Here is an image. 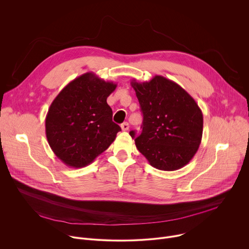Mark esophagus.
Segmentation results:
<instances>
[{"label":"esophagus","mask_w":249,"mask_h":249,"mask_svg":"<svg viewBox=\"0 0 249 249\" xmlns=\"http://www.w3.org/2000/svg\"><path fill=\"white\" fill-rule=\"evenodd\" d=\"M129 123L128 122H124L123 124H121V129L123 130V131H128L129 130Z\"/></svg>","instance_id":"obj_1"}]
</instances>
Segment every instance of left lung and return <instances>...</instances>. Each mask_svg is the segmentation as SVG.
<instances>
[{
    "label": "left lung",
    "instance_id": "obj_1",
    "mask_svg": "<svg viewBox=\"0 0 249 249\" xmlns=\"http://www.w3.org/2000/svg\"><path fill=\"white\" fill-rule=\"evenodd\" d=\"M143 112L141 135L129 134L150 164L172 171L186 165L201 144L203 114L194 98L179 85L162 76L150 82L132 80Z\"/></svg>",
    "mask_w": 249,
    "mask_h": 249
}]
</instances>
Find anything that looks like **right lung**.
I'll use <instances>...</instances> for the list:
<instances>
[{
	"mask_svg": "<svg viewBox=\"0 0 249 249\" xmlns=\"http://www.w3.org/2000/svg\"><path fill=\"white\" fill-rule=\"evenodd\" d=\"M116 87L89 72L70 82L52 101L45 119L46 138L66 165L87 166L114 142L121 128L112 121L106 99Z\"/></svg>",
	"mask_w": 249,
	"mask_h": 249,
	"instance_id": "1",
	"label": "right lung"
}]
</instances>
